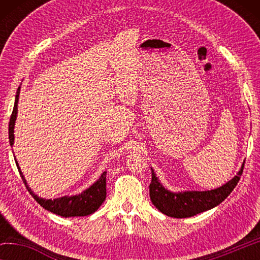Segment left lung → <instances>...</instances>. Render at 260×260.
<instances>
[{
  "label": "left lung",
  "instance_id": "obj_1",
  "mask_svg": "<svg viewBox=\"0 0 260 260\" xmlns=\"http://www.w3.org/2000/svg\"><path fill=\"white\" fill-rule=\"evenodd\" d=\"M245 162V161H244ZM244 162L240 172L230 182L222 187L208 191H186L174 193L161 186L151 170V183L149 186L150 200L156 208L169 217L188 218L196 215L206 210H210L221 203L236 187L243 173Z\"/></svg>",
  "mask_w": 260,
  "mask_h": 260
}]
</instances>
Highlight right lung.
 <instances>
[{
  "instance_id": "obj_1",
  "label": "right lung",
  "mask_w": 260,
  "mask_h": 260,
  "mask_svg": "<svg viewBox=\"0 0 260 260\" xmlns=\"http://www.w3.org/2000/svg\"><path fill=\"white\" fill-rule=\"evenodd\" d=\"M20 87L17 90L15 107L12 110L10 121H9V141H10V146L14 144V127L15 121L17 117V103H18V96H19ZM16 165L18 167L19 174L23 182L25 183L26 188L29 191L30 195L34 197V200L40 204L43 209H46L50 212L61 215V217H83V215H89L94 213L98 210L105 200L107 196V172H103L100 179L96 181L93 186L88 188L87 190L83 191L81 195L72 196V197H61V199H56L54 201L51 200H43L38 197L35 193L28 188L26 180L24 178L23 173L18 166V162L16 160Z\"/></svg>"
}]
</instances>
